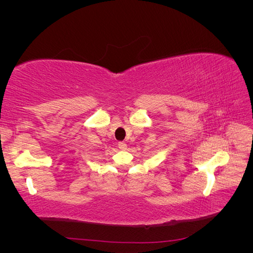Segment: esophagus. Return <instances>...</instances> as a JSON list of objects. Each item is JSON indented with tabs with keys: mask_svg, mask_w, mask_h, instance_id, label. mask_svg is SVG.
Wrapping results in <instances>:
<instances>
[{
	"mask_svg": "<svg viewBox=\"0 0 253 253\" xmlns=\"http://www.w3.org/2000/svg\"><path fill=\"white\" fill-rule=\"evenodd\" d=\"M118 148H119L120 150H122V151L126 150V142H124V141H120V142H118Z\"/></svg>",
	"mask_w": 253,
	"mask_h": 253,
	"instance_id": "esophagus-1",
	"label": "esophagus"
}]
</instances>
